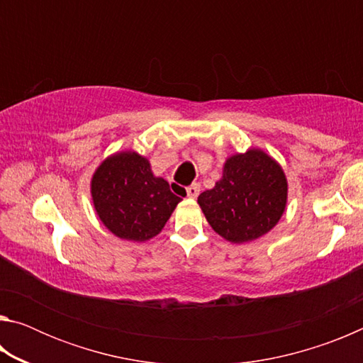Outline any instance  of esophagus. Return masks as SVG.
I'll return each instance as SVG.
<instances>
[{
	"instance_id": "34e87169",
	"label": "esophagus",
	"mask_w": 363,
	"mask_h": 363,
	"mask_svg": "<svg viewBox=\"0 0 363 363\" xmlns=\"http://www.w3.org/2000/svg\"><path fill=\"white\" fill-rule=\"evenodd\" d=\"M199 194H200V186L199 184H192V186H189L187 187V196L189 199H196V196H199Z\"/></svg>"
}]
</instances>
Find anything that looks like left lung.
<instances>
[{
  "label": "left lung",
  "mask_w": 363,
  "mask_h": 363,
  "mask_svg": "<svg viewBox=\"0 0 363 363\" xmlns=\"http://www.w3.org/2000/svg\"><path fill=\"white\" fill-rule=\"evenodd\" d=\"M286 200L288 181L277 160L250 149L227 158L223 177L196 201L218 235L230 243H247L277 225Z\"/></svg>",
  "instance_id": "8db88e82"
}]
</instances>
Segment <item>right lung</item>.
Returning <instances> with one entry per match:
<instances>
[{"label":"right lung","mask_w":363,"mask_h":363,"mask_svg":"<svg viewBox=\"0 0 363 363\" xmlns=\"http://www.w3.org/2000/svg\"><path fill=\"white\" fill-rule=\"evenodd\" d=\"M91 196L102 224L130 242L158 235L182 200L163 177L152 173L149 160L134 150L104 160L91 179Z\"/></svg>","instance_id":"add662e5"}]
</instances>
